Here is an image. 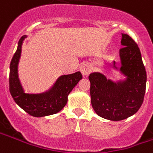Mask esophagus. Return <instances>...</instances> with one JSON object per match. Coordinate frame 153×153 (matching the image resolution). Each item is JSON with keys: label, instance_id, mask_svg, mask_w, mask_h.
<instances>
[{"label": "esophagus", "instance_id": "esophagus-1", "mask_svg": "<svg viewBox=\"0 0 153 153\" xmlns=\"http://www.w3.org/2000/svg\"><path fill=\"white\" fill-rule=\"evenodd\" d=\"M80 71H81L82 74L83 76H87L90 74V72H91V68H90V66L87 64L83 63L80 66Z\"/></svg>", "mask_w": 153, "mask_h": 153}]
</instances>
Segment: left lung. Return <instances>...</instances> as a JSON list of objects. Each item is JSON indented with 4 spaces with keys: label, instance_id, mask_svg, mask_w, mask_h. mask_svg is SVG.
<instances>
[{
    "label": "left lung",
    "instance_id": "8db88e82",
    "mask_svg": "<svg viewBox=\"0 0 153 153\" xmlns=\"http://www.w3.org/2000/svg\"><path fill=\"white\" fill-rule=\"evenodd\" d=\"M121 45V66L113 62L111 68L120 71L124 80L114 82L100 72L89 75L92 108L100 117L112 121L123 120L137 112L146 90V71L138 45L124 33Z\"/></svg>",
    "mask_w": 153,
    "mask_h": 153
}]
</instances>
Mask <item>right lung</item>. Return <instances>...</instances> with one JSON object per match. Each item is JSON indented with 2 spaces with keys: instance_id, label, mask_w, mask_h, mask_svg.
<instances>
[{
  "instance_id": "obj_1",
  "label": "right lung",
  "mask_w": 153,
  "mask_h": 153,
  "mask_svg": "<svg viewBox=\"0 0 153 153\" xmlns=\"http://www.w3.org/2000/svg\"><path fill=\"white\" fill-rule=\"evenodd\" d=\"M27 36H22L10 62L9 91L15 102L25 112L34 117H43L59 112L66 106L68 95L82 79L79 71L62 75L47 91L40 94H26L18 78L17 66L19 62L22 45Z\"/></svg>"
}]
</instances>
